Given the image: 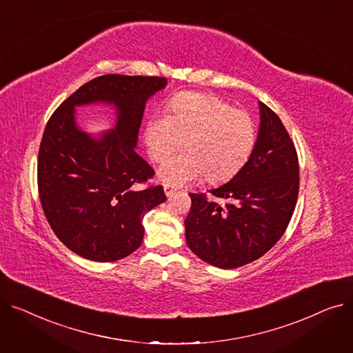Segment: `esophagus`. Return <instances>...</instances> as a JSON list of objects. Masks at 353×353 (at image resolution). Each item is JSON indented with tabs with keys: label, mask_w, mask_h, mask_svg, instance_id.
I'll use <instances>...</instances> for the list:
<instances>
[{
	"label": "esophagus",
	"mask_w": 353,
	"mask_h": 353,
	"mask_svg": "<svg viewBox=\"0 0 353 353\" xmlns=\"http://www.w3.org/2000/svg\"><path fill=\"white\" fill-rule=\"evenodd\" d=\"M164 193L167 197H172L176 193V189H173L169 184H164Z\"/></svg>",
	"instance_id": "obj_1"
}]
</instances>
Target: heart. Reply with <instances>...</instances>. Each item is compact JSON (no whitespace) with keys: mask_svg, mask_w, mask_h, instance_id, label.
<instances>
[{"mask_svg":"<svg viewBox=\"0 0 353 353\" xmlns=\"http://www.w3.org/2000/svg\"><path fill=\"white\" fill-rule=\"evenodd\" d=\"M145 144L157 163L170 159L184 144L188 153L169 160L159 172L169 186L179 188L203 176L209 183H221L250 159L256 125L246 111L225 100L186 91L172 99L164 116L148 121Z\"/></svg>","mask_w":353,"mask_h":353,"instance_id":"b5f03b06","label":"heart"}]
</instances>
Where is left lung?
Returning a JSON list of instances; mask_svg holds the SVG:
<instances>
[{
	"label": "left lung",
	"mask_w": 353,
	"mask_h": 353,
	"mask_svg": "<svg viewBox=\"0 0 353 353\" xmlns=\"http://www.w3.org/2000/svg\"><path fill=\"white\" fill-rule=\"evenodd\" d=\"M261 127L253 153L223 186L190 193L184 220L192 252L220 269H234L262 257L279 240L292 219L299 194V161L282 120L259 101Z\"/></svg>",
	"instance_id": "1"
}]
</instances>
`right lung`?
Listing matches in <instances>:
<instances>
[{"label":"right lung","mask_w":353,"mask_h":353,"mask_svg":"<svg viewBox=\"0 0 353 353\" xmlns=\"http://www.w3.org/2000/svg\"><path fill=\"white\" fill-rule=\"evenodd\" d=\"M164 77L105 74L81 85L50 117L40 144L37 181L52 232L76 254L114 262L143 242V217L165 200L163 186L137 189L154 176L137 153L145 101ZM113 103L114 129L92 139L78 128L74 106Z\"/></svg>","instance_id":"obj_1"}]
</instances>
